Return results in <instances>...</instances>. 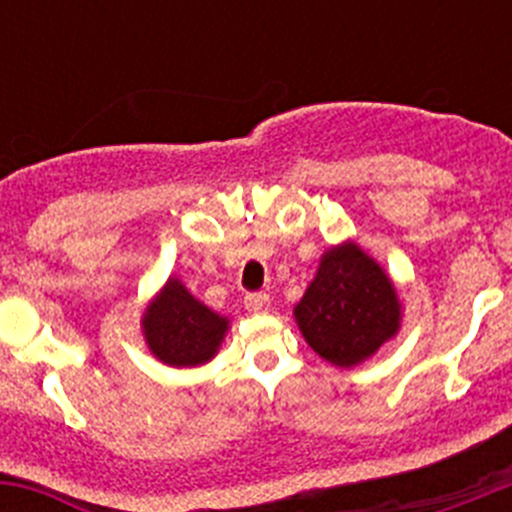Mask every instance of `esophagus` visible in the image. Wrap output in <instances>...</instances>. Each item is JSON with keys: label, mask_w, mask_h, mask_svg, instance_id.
Instances as JSON below:
<instances>
[{"label": "esophagus", "mask_w": 512, "mask_h": 512, "mask_svg": "<svg viewBox=\"0 0 512 512\" xmlns=\"http://www.w3.org/2000/svg\"><path fill=\"white\" fill-rule=\"evenodd\" d=\"M247 312L252 314H265L270 309V294L267 292H250L245 297Z\"/></svg>", "instance_id": "esophagus-1"}]
</instances>
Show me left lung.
Here are the masks:
<instances>
[{"label": "left lung", "mask_w": 512, "mask_h": 512, "mask_svg": "<svg viewBox=\"0 0 512 512\" xmlns=\"http://www.w3.org/2000/svg\"><path fill=\"white\" fill-rule=\"evenodd\" d=\"M292 314L314 352L352 369L399 334L404 307L384 267L359 242L344 240L322 252Z\"/></svg>", "instance_id": "1"}]
</instances>
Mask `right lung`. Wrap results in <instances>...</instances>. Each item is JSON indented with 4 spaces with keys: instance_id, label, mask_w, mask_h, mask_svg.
<instances>
[{
    "instance_id": "right-lung-1",
    "label": "right lung",
    "mask_w": 512,
    "mask_h": 512,
    "mask_svg": "<svg viewBox=\"0 0 512 512\" xmlns=\"http://www.w3.org/2000/svg\"><path fill=\"white\" fill-rule=\"evenodd\" d=\"M141 329L160 364L193 369L218 356L230 319L195 299L178 277H168L143 309Z\"/></svg>"
}]
</instances>
